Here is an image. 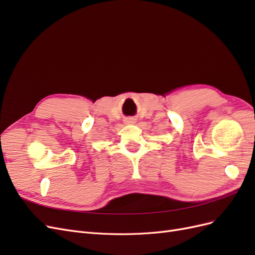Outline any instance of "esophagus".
Masks as SVG:
<instances>
[{"label": "esophagus", "mask_w": 255, "mask_h": 255, "mask_svg": "<svg viewBox=\"0 0 255 255\" xmlns=\"http://www.w3.org/2000/svg\"><path fill=\"white\" fill-rule=\"evenodd\" d=\"M136 122L135 117H128L125 119V123L126 125H133V123Z\"/></svg>", "instance_id": "34e87169"}]
</instances>
